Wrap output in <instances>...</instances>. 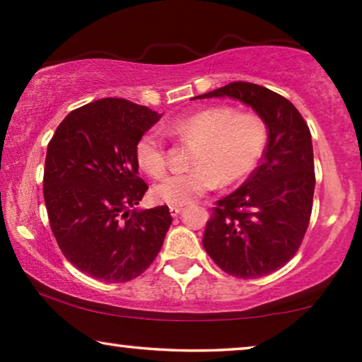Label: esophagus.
I'll return each instance as SVG.
<instances>
[{"label": "esophagus", "mask_w": 362, "mask_h": 362, "mask_svg": "<svg viewBox=\"0 0 362 362\" xmlns=\"http://www.w3.org/2000/svg\"><path fill=\"white\" fill-rule=\"evenodd\" d=\"M182 209H185V207H182V206H170V212H171L173 217L180 216L181 212H182Z\"/></svg>", "instance_id": "esophagus-1"}]
</instances>
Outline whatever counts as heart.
I'll list each match as a JSON object with an SVG mask.
<instances>
[{
	"instance_id": "obj_1",
	"label": "heart",
	"mask_w": 362,
	"mask_h": 362,
	"mask_svg": "<svg viewBox=\"0 0 362 362\" xmlns=\"http://www.w3.org/2000/svg\"><path fill=\"white\" fill-rule=\"evenodd\" d=\"M168 133L182 141L196 143L192 170L166 176L153 187L160 202L185 206L222 185L245 180L255 170L267 145V125L255 113H235L229 107L202 108L166 125ZM138 166L160 177L168 170L165 136L151 128L136 143Z\"/></svg>"
}]
</instances>
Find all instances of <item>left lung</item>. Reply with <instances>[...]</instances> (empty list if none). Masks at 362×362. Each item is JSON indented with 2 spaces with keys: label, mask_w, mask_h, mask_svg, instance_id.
Wrapping results in <instances>:
<instances>
[{
  "label": "left lung",
  "mask_w": 362,
  "mask_h": 362,
  "mask_svg": "<svg viewBox=\"0 0 362 362\" xmlns=\"http://www.w3.org/2000/svg\"><path fill=\"white\" fill-rule=\"evenodd\" d=\"M230 97L252 107L269 130L264 158L249 180L217 201L202 245L237 279L279 270L300 249L315 192L310 128L293 103L250 82H232L196 98Z\"/></svg>",
  "instance_id": "left-lung-1"
}]
</instances>
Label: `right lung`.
<instances>
[{"instance_id": "obj_1", "label": "right lung", "mask_w": 362, "mask_h": 362, "mask_svg": "<svg viewBox=\"0 0 362 362\" xmlns=\"http://www.w3.org/2000/svg\"><path fill=\"white\" fill-rule=\"evenodd\" d=\"M160 118L125 98H102L69 113L49 141L42 182L49 224L66 259L92 279H136L170 229L168 206L136 209L148 186L135 148Z\"/></svg>"}]
</instances>
